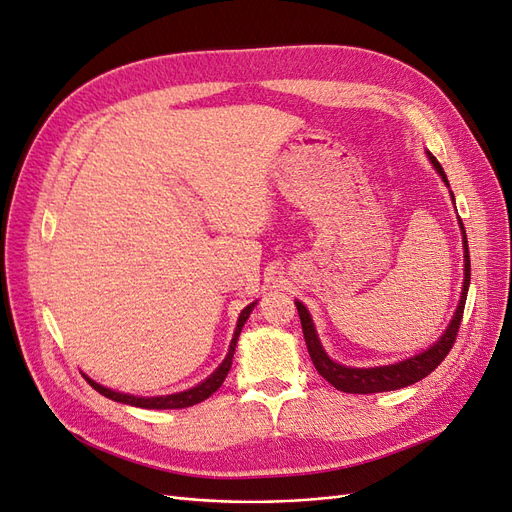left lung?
Returning a JSON list of instances; mask_svg holds the SVG:
<instances>
[{"label":"left lung","instance_id":"obj_1","mask_svg":"<svg viewBox=\"0 0 512 512\" xmlns=\"http://www.w3.org/2000/svg\"><path fill=\"white\" fill-rule=\"evenodd\" d=\"M433 168L438 170V175L442 177V181L448 185V179L444 175V168L440 166V162L427 153ZM453 196V192H451ZM455 200V198H453ZM461 226V235H463V260H466V267H463V288H461V299L457 305V312L448 324L446 331L442 333V337L438 339L436 344L429 346L425 352L410 356L406 361H399L393 365H382V367H346L339 365L333 359H329V354L324 352L314 320L309 316L307 307L301 301H294L299 309V318H301V327H303V335H305V344H307V352L312 356V363L318 369V374L331 382L337 391L344 393H359V395H367V393H384V391H395V389H404V386H410L418 380H423L425 376H429L433 369H436L444 359L446 354L451 352L457 333H459V324L463 318V307H466V299H468V288H470V250H468V237L466 230H463V224L459 220Z\"/></svg>","mask_w":512,"mask_h":512}]
</instances>
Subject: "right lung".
Masks as SVG:
<instances>
[{"label": "right lung", "instance_id": "add662e5", "mask_svg": "<svg viewBox=\"0 0 512 512\" xmlns=\"http://www.w3.org/2000/svg\"><path fill=\"white\" fill-rule=\"evenodd\" d=\"M256 303H250L247 305L243 312L239 314V320H237V329H235V335H232V342H230V348H228V354L226 359L222 361V365L213 371V374L203 380L200 384H196L194 389H188V391H181V393H173V395H160V397H136V395H128V393H117L113 389H106V386L94 382L91 378H87L85 374V380L94 386V389L108 397L113 401H119V404H128V406H136V408H147V410H175V408H190L194 404H200V401H205L207 397H211L215 391L220 389L222 382L226 380L228 371H230V365H232V356H235V348H237V339H239V333L243 329L245 320L250 318L252 309H254Z\"/></svg>", "mask_w": 512, "mask_h": 512}]
</instances>
